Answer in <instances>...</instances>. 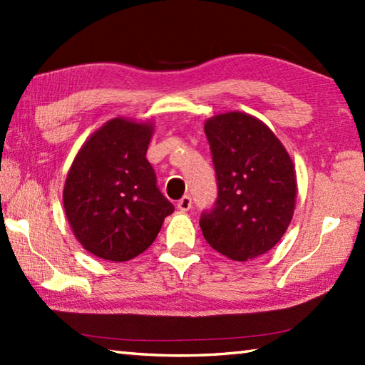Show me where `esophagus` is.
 I'll return each instance as SVG.
<instances>
[{"mask_svg": "<svg viewBox=\"0 0 365 365\" xmlns=\"http://www.w3.org/2000/svg\"><path fill=\"white\" fill-rule=\"evenodd\" d=\"M191 205H193V202H191V197L187 195V196H183L182 200L177 202V207L180 209V211L187 212V211H190V209H191Z\"/></svg>", "mask_w": 365, "mask_h": 365, "instance_id": "obj_1", "label": "esophagus"}]
</instances>
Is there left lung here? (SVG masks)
I'll use <instances>...</instances> for the list:
<instances>
[{
  "label": "left lung",
  "mask_w": 365,
  "mask_h": 365,
  "mask_svg": "<svg viewBox=\"0 0 365 365\" xmlns=\"http://www.w3.org/2000/svg\"><path fill=\"white\" fill-rule=\"evenodd\" d=\"M219 195L201 214L206 242L233 261L270 251L292 222L296 202L293 160L274 132L250 114L225 113L205 123Z\"/></svg>",
  "instance_id": "8db88e82"
}]
</instances>
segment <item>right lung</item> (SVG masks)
Returning a JSON list of instances; mask_svg holds the SVG:
<instances>
[{
    "label": "right lung",
    "mask_w": 365,
    "mask_h": 365,
    "mask_svg": "<svg viewBox=\"0 0 365 365\" xmlns=\"http://www.w3.org/2000/svg\"><path fill=\"white\" fill-rule=\"evenodd\" d=\"M151 122L115 117L80 148L64 185V209L83 248L125 262L156 240L174 205L160 193L146 159Z\"/></svg>",
    "instance_id": "right-lung-1"
}]
</instances>
